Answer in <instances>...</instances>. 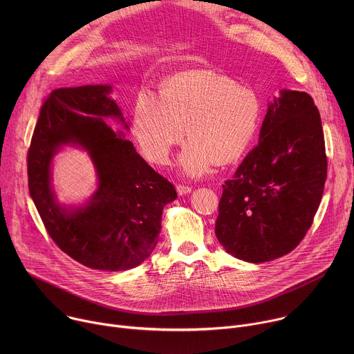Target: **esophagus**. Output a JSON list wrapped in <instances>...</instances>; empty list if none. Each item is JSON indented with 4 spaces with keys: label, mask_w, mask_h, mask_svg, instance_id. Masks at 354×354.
I'll return each instance as SVG.
<instances>
[{
    "label": "esophagus",
    "mask_w": 354,
    "mask_h": 354,
    "mask_svg": "<svg viewBox=\"0 0 354 354\" xmlns=\"http://www.w3.org/2000/svg\"><path fill=\"white\" fill-rule=\"evenodd\" d=\"M176 192L179 196H183V194H187L192 192V187L189 186H185V185H176Z\"/></svg>",
    "instance_id": "obj_1"
}]
</instances>
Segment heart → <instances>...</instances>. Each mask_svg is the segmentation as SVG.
I'll return each instance as SVG.
<instances>
[{
	"mask_svg": "<svg viewBox=\"0 0 354 354\" xmlns=\"http://www.w3.org/2000/svg\"><path fill=\"white\" fill-rule=\"evenodd\" d=\"M262 119L261 97L249 88L210 70L172 75L161 93L142 89L133 106L131 130L141 153L164 164L189 138L180 168L189 176L207 174L214 164L238 161L254 141Z\"/></svg>",
	"mask_w": 354,
	"mask_h": 354,
	"instance_id": "b5f03b06",
	"label": "heart"
}]
</instances>
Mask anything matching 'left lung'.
<instances>
[{
	"label": "left lung",
	"mask_w": 354,
	"mask_h": 354,
	"mask_svg": "<svg viewBox=\"0 0 354 354\" xmlns=\"http://www.w3.org/2000/svg\"><path fill=\"white\" fill-rule=\"evenodd\" d=\"M328 161L318 108L281 89L268 105L258 145L223 185L216 236L236 259L262 263L287 255L319 207Z\"/></svg>",
	"instance_id": "obj_1"
}]
</instances>
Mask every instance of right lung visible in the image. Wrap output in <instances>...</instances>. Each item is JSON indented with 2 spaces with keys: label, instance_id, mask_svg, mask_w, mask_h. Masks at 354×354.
I'll return each mask as SVG.
<instances>
[{
  "label": "right lung",
  "instance_id": "obj_1",
  "mask_svg": "<svg viewBox=\"0 0 354 354\" xmlns=\"http://www.w3.org/2000/svg\"><path fill=\"white\" fill-rule=\"evenodd\" d=\"M111 92V85H84L48 95L28 151V180L40 218L63 252L86 268L120 272L151 255L164 206L178 194L124 133L106 123L115 119L129 130ZM66 145L85 149L98 176V189L81 207L59 204L51 186V161Z\"/></svg>",
  "mask_w": 354,
  "mask_h": 354
}]
</instances>
